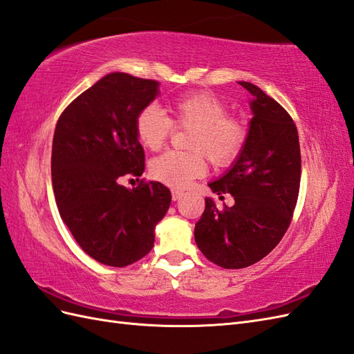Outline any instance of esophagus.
Instances as JSON below:
<instances>
[{"mask_svg":"<svg viewBox=\"0 0 354 354\" xmlns=\"http://www.w3.org/2000/svg\"><path fill=\"white\" fill-rule=\"evenodd\" d=\"M183 196H184V191H180V189H171V200H174V201L179 200Z\"/></svg>","mask_w":354,"mask_h":354,"instance_id":"obj_1","label":"esophagus"}]
</instances>
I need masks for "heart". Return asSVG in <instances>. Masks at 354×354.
I'll return each instance as SVG.
<instances>
[{
	"label": "heart",
	"mask_w": 354,
	"mask_h": 354,
	"mask_svg": "<svg viewBox=\"0 0 354 354\" xmlns=\"http://www.w3.org/2000/svg\"><path fill=\"white\" fill-rule=\"evenodd\" d=\"M170 113L174 121L157 106L148 105L135 121L139 144L151 151L165 145L174 123L193 129L188 147L194 151H166L151 160L149 174L161 184L183 188L189 180L205 175V154L215 166H227L239 157L246 144L248 130L243 121L228 115L224 100L206 90L178 96L170 102Z\"/></svg>",
	"instance_id": "b5f03b06"
}]
</instances>
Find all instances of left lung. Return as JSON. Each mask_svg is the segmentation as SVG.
I'll return each instance as SVG.
<instances>
[{"instance_id": "left-lung-1", "label": "left lung", "mask_w": 354, "mask_h": 354, "mask_svg": "<svg viewBox=\"0 0 354 354\" xmlns=\"http://www.w3.org/2000/svg\"><path fill=\"white\" fill-rule=\"evenodd\" d=\"M239 84L254 96L246 144L225 174L209 184L219 198L233 196L234 205L219 210L206 197L194 230L201 254L228 270L255 264L279 245L294 215L301 180L294 120L255 84Z\"/></svg>"}]
</instances>
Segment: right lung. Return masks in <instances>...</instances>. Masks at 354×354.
<instances>
[{
	"label": "right lung",
	"mask_w": 354,
	"mask_h": 354,
	"mask_svg": "<svg viewBox=\"0 0 354 354\" xmlns=\"http://www.w3.org/2000/svg\"><path fill=\"white\" fill-rule=\"evenodd\" d=\"M158 96V82L124 73L102 77L59 117L52 183L60 218L77 243L100 264L126 267L154 246V230L171 196L160 183L129 189L124 176L145 170L135 132L138 114Z\"/></svg>",
	"instance_id": "1"
}]
</instances>
